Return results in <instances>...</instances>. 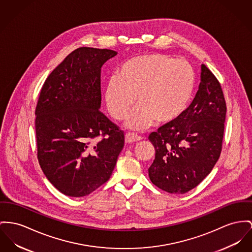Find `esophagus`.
I'll use <instances>...</instances> for the list:
<instances>
[{
	"label": "esophagus",
	"mask_w": 252,
	"mask_h": 252,
	"mask_svg": "<svg viewBox=\"0 0 252 252\" xmlns=\"http://www.w3.org/2000/svg\"><path fill=\"white\" fill-rule=\"evenodd\" d=\"M140 140H141V137L136 134H131V133L125 134V142L126 143H133V142H137Z\"/></svg>",
	"instance_id": "1"
}]
</instances>
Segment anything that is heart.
<instances>
[{
  "mask_svg": "<svg viewBox=\"0 0 252 252\" xmlns=\"http://www.w3.org/2000/svg\"><path fill=\"white\" fill-rule=\"evenodd\" d=\"M195 82V71L185 60L158 52L138 55L122 63L108 81L105 102L111 117L121 120L135 97L137 108L125 124L131 130L166 127L185 114Z\"/></svg>",
  "mask_w": 252,
  "mask_h": 252,
  "instance_id": "1",
  "label": "heart"
}]
</instances>
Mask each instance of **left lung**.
<instances>
[{
	"mask_svg": "<svg viewBox=\"0 0 252 252\" xmlns=\"http://www.w3.org/2000/svg\"><path fill=\"white\" fill-rule=\"evenodd\" d=\"M226 104L215 75L201 65L195 98L175 123L149 135L156 156L152 183L171 194H185L211 172L221 151Z\"/></svg>",
	"mask_w": 252,
	"mask_h": 252,
	"instance_id": "1",
	"label": "left lung"
}]
</instances>
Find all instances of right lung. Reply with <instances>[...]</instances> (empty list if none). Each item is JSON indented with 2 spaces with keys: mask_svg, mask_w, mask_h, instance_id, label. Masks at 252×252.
Returning a JSON list of instances; mask_svg holds the SVG:
<instances>
[{
  "mask_svg": "<svg viewBox=\"0 0 252 252\" xmlns=\"http://www.w3.org/2000/svg\"><path fill=\"white\" fill-rule=\"evenodd\" d=\"M118 52L79 48L55 67L35 110L37 158L66 196L84 197L111 177L124 134L99 109L101 67Z\"/></svg>",
  "mask_w": 252,
  "mask_h": 252,
  "instance_id": "obj_1",
  "label": "right lung"
}]
</instances>
